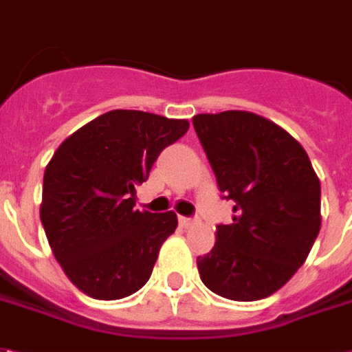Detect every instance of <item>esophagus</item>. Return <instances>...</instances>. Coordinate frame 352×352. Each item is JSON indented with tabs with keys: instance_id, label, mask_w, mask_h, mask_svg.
Returning <instances> with one entry per match:
<instances>
[{
	"instance_id": "34e87169",
	"label": "esophagus",
	"mask_w": 352,
	"mask_h": 352,
	"mask_svg": "<svg viewBox=\"0 0 352 352\" xmlns=\"http://www.w3.org/2000/svg\"><path fill=\"white\" fill-rule=\"evenodd\" d=\"M178 221H179V225L184 227V229H189V227H191V225L195 223L193 219H189V217H179Z\"/></svg>"
}]
</instances>
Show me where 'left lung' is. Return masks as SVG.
Here are the masks:
<instances>
[{"instance_id":"obj_1","label":"left lung","mask_w":352,"mask_h":352,"mask_svg":"<svg viewBox=\"0 0 352 352\" xmlns=\"http://www.w3.org/2000/svg\"><path fill=\"white\" fill-rule=\"evenodd\" d=\"M193 125L232 223L197 258L202 283L236 302L279 291L306 263L320 230V182L298 140L245 110L197 114Z\"/></svg>"}]
</instances>
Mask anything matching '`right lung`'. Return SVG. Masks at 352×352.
Returning a JSON list of instances; mask_svg holds the SVG:
<instances>
[{
	"instance_id": "1",
	"label": "right lung",
	"mask_w": 352,
	"mask_h": 352,
	"mask_svg": "<svg viewBox=\"0 0 352 352\" xmlns=\"http://www.w3.org/2000/svg\"><path fill=\"white\" fill-rule=\"evenodd\" d=\"M187 129V120L110 110L54 151L43 178L41 223L56 261L84 294L120 300L150 279L178 217L135 210V187Z\"/></svg>"
}]
</instances>
